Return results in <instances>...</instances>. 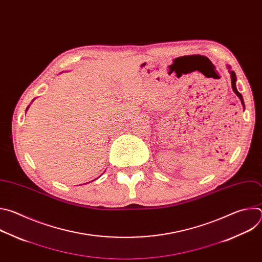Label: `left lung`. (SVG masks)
I'll use <instances>...</instances> for the list:
<instances>
[{
	"label": "left lung",
	"mask_w": 262,
	"mask_h": 262,
	"mask_svg": "<svg viewBox=\"0 0 262 262\" xmlns=\"http://www.w3.org/2000/svg\"><path fill=\"white\" fill-rule=\"evenodd\" d=\"M227 68H228V71H229V73H230V77H231V85H232V89H233V92L237 95V97L241 99V101H242V104H243V106H244V108H245V102H244V98H243V96H242V94L237 91V89H236V74H235V72L233 71V70H231V67L228 65L227 66Z\"/></svg>",
	"instance_id": "left-lung-1"
}]
</instances>
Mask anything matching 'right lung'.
Returning <instances> with one entry per match:
<instances>
[{
	"instance_id": "add662e5",
	"label": "right lung",
	"mask_w": 262,
	"mask_h": 262,
	"mask_svg": "<svg viewBox=\"0 0 262 262\" xmlns=\"http://www.w3.org/2000/svg\"><path fill=\"white\" fill-rule=\"evenodd\" d=\"M29 106H30V104H29V105H28V107H27V108H26V112H27V111H28V108H29Z\"/></svg>"
}]
</instances>
